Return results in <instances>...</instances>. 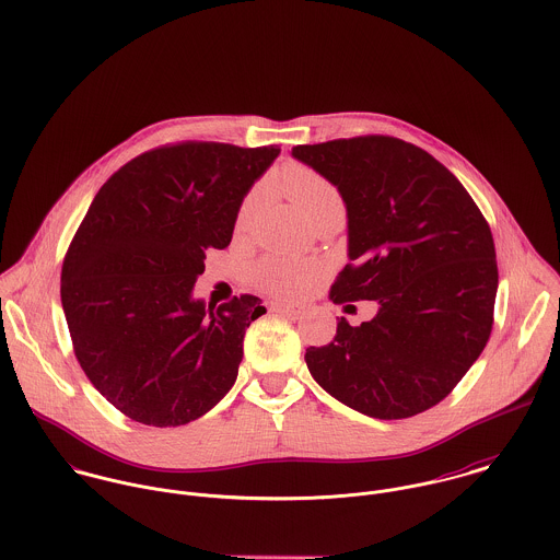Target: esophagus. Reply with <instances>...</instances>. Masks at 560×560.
<instances>
[{
	"instance_id": "obj_1",
	"label": "esophagus",
	"mask_w": 560,
	"mask_h": 560,
	"mask_svg": "<svg viewBox=\"0 0 560 560\" xmlns=\"http://www.w3.org/2000/svg\"><path fill=\"white\" fill-rule=\"evenodd\" d=\"M269 311H271V313H282V315H300V308H298V306L282 304V302H269Z\"/></svg>"
}]
</instances>
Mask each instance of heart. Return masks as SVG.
I'll use <instances>...</instances> for the list:
<instances>
[{
  "label": "heart",
  "instance_id": "1",
  "mask_svg": "<svg viewBox=\"0 0 560 560\" xmlns=\"http://www.w3.org/2000/svg\"><path fill=\"white\" fill-rule=\"evenodd\" d=\"M280 187L293 200V205L300 209L304 218H311L323 205L338 200V191L327 178H323L319 172L298 163L289 165L280 174ZM258 200H260L258 191H252L243 200L240 218H237L240 231L247 229L249 220L258 209ZM319 276V265L308 260L284 258V256H267L252 271L256 287L276 298H298L308 289H313Z\"/></svg>",
  "mask_w": 560,
  "mask_h": 560
}]
</instances>
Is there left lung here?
<instances>
[{
  "label": "left lung",
  "instance_id": "obj_1",
  "mask_svg": "<svg viewBox=\"0 0 560 560\" xmlns=\"http://www.w3.org/2000/svg\"><path fill=\"white\" fill-rule=\"evenodd\" d=\"M347 207L349 265L334 304L377 300L353 327L340 317L306 364L334 399L380 420L438 405L485 349L498 291L495 247L479 207L440 161L390 136L295 147Z\"/></svg>",
  "mask_w": 560,
  "mask_h": 560
}]
</instances>
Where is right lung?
I'll return each mask as SVG.
<instances>
[{"mask_svg":"<svg viewBox=\"0 0 560 560\" xmlns=\"http://www.w3.org/2000/svg\"><path fill=\"white\" fill-rule=\"evenodd\" d=\"M280 155L180 142L114 172L94 196L62 265V308L92 386L151 427L187 424L233 388L254 295L205 306L191 291L205 252L224 249L241 202Z\"/></svg>","mask_w":560,"mask_h":560,"instance_id":"add662e5","label":"right lung"}]
</instances>
